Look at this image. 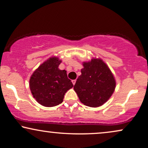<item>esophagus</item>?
I'll return each mask as SVG.
<instances>
[{"label": "esophagus", "mask_w": 148, "mask_h": 148, "mask_svg": "<svg viewBox=\"0 0 148 148\" xmlns=\"http://www.w3.org/2000/svg\"><path fill=\"white\" fill-rule=\"evenodd\" d=\"M72 83H73V85L75 84V83H76V79L72 80Z\"/></svg>", "instance_id": "esophagus-1"}]
</instances>
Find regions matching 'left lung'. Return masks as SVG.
<instances>
[{
  "label": "left lung",
  "instance_id": "obj_1",
  "mask_svg": "<svg viewBox=\"0 0 148 148\" xmlns=\"http://www.w3.org/2000/svg\"><path fill=\"white\" fill-rule=\"evenodd\" d=\"M84 68L73 89L87 106H101L110 99L116 87L115 78L108 66L100 58L83 62Z\"/></svg>",
  "mask_w": 148,
  "mask_h": 148
}]
</instances>
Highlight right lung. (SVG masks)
Segmentation results:
<instances>
[{"label": "right lung", "mask_w": 148, "mask_h": 148, "mask_svg": "<svg viewBox=\"0 0 148 148\" xmlns=\"http://www.w3.org/2000/svg\"><path fill=\"white\" fill-rule=\"evenodd\" d=\"M62 60L53 56L36 69L31 75L29 88L32 95L40 104L53 107L63 101L67 90L73 84L67 77L66 71L58 68Z\"/></svg>", "instance_id": "1"}]
</instances>
